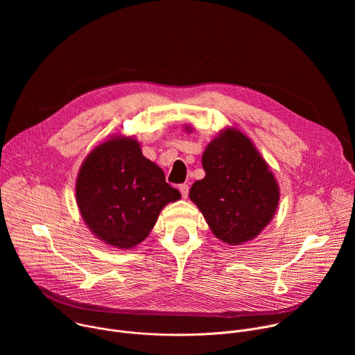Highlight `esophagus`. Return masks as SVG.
<instances>
[{
	"mask_svg": "<svg viewBox=\"0 0 355 355\" xmlns=\"http://www.w3.org/2000/svg\"><path fill=\"white\" fill-rule=\"evenodd\" d=\"M178 188H180V192H181L182 198H187L188 196V191H189V185L188 184H181Z\"/></svg>",
	"mask_w": 355,
	"mask_h": 355,
	"instance_id": "34e87169",
	"label": "esophagus"
}]
</instances>
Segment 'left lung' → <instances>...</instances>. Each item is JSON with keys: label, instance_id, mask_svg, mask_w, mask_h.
Returning <instances> with one entry per match:
<instances>
[{"label": "left lung", "instance_id": "8db88e82", "mask_svg": "<svg viewBox=\"0 0 355 355\" xmlns=\"http://www.w3.org/2000/svg\"><path fill=\"white\" fill-rule=\"evenodd\" d=\"M207 173L193 182L189 198L218 239L241 244L272 219L279 189L267 163L248 137L225 130L202 156Z\"/></svg>", "mask_w": 355, "mask_h": 355}]
</instances>
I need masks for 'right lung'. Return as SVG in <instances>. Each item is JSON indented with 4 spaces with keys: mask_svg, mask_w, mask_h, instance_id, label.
Masks as SVG:
<instances>
[{
    "mask_svg": "<svg viewBox=\"0 0 355 355\" xmlns=\"http://www.w3.org/2000/svg\"><path fill=\"white\" fill-rule=\"evenodd\" d=\"M76 196L92 233L119 248L144 240L163 207L181 198L130 137L111 139L91 151L78 173Z\"/></svg>",
    "mask_w": 355,
    "mask_h": 355,
    "instance_id": "right-lung-1",
    "label": "right lung"
}]
</instances>
